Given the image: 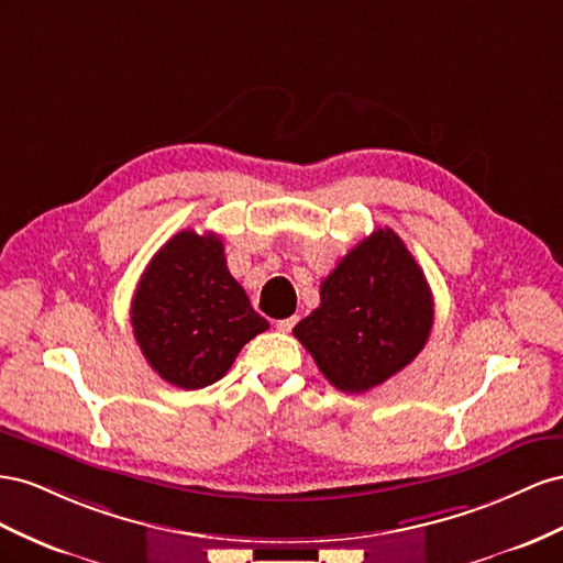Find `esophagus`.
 <instances>
[{
  "instance_id": "esophagus-1",
  "label": "esophagus",
  "mask_w": 563,
  "mask_h": 563,
  "mask_svg": "<svg viewBox=\"0 0 563 563\" xmlns=\"http://www.w3.org/2000/svg\"><path fill=\"white\" fill-rule=\"evenodd\" d=\"M295 323H297V316H290V318H283V320H278L276 328H278L280 332H290V330L295 328Z\"/></svg>"
}]
</instances>
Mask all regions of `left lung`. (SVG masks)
<instances>
[{"label":"left lung","mask_w":563,"mask_h":563,"mask_svg":"<svg viewBox=\"0 0 563 563\" xmlns=\"http://www.w3.org/2000/svg\"><path fill=\"white\" fill-rule=\"evenodd\" d=\"M431 325L420 264L391 229H377L320 283V307L292 332L332 387L361 394L412 363Z\"/></svg>","instance_id":"1"}]
</instances>
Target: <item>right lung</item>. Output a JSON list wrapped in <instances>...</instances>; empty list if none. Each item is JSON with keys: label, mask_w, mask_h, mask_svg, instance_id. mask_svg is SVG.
Returning <instances> with one entry per match:
<instances>
[{"label": "right lung", "mask_w": 563, "mask_h": 563, "mask_svg": "<svg viewBox=\"0 0 563 563\" xmlns=\"http://www.w3.org/2000/svg\"><path fill=\"white\" fill-rule=\"evenodd\" d=\"M130 316L148 365L181 389L210 387L252 336L268 330L231 276L221 238L196 231L172 235L155 252Z\"/></svg>", "instance_id": "obj_1"}]
</instances>
